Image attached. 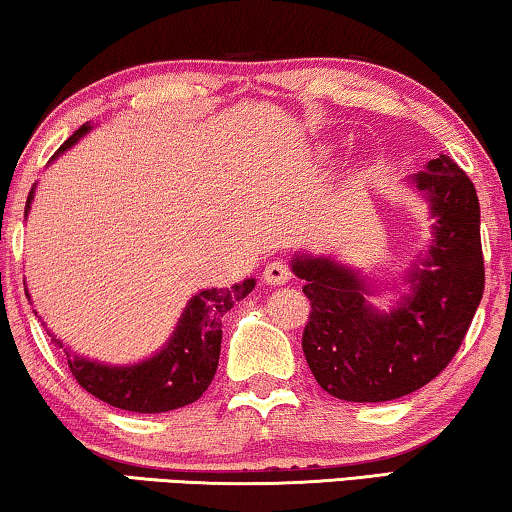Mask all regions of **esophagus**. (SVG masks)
<instances>
[{
    "mask_svg": "<svg viewBox=\"0 0 512 512\" xmlns=\"http://www.w3.org/2000/svg\"><path fill=\"white\" fill-rule=\"evenodd\" d=\"M291 277H293L291 265L284 261H270L268 265H265V272H263L265 284L281 286V284H286V281H291Z\"/></svg>",
    "mask_w": 512,
    "mask_h": 512,
    "instance_id": "34e87169",
    "label": "esophagus"
}]
</instances>
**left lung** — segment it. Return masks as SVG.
<instances>
[{"label": "left lung", "mask_w": 512, "mask_h": 512, "mask_svg": "<svg viewBox=\"0 0 512 512\" xmlns=\"http://www.w3.org/2000/svg\"><path fill=\"white\" fill-rule=\"evenodd\" d=\"M436 217L434 242L411 272V295L383 316L362 281L328 258H295L307 284L302 351L314 379L346 402H390L436 379L462 346L485 291L480 205L469 175L441 154L413 177Z\"/></svg>", "instance_id": "8db88e82"}]
</instances>
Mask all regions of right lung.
Returning <instances> with one entry per match:
<instances>
[{"label": "right lung", "mask_w": 512, "mask_h": 512, "mask_svg": "<svg viewBox=\"0 0 512 512\" xmlns=\"http://www.w3.org/2000/svg\"><path fill=\"white\" fill-rule=\"evenodd\" d=\"M85 131L87 127H80L71 138H66V143L55 152V157L59 152L69 150ZM32 198L34 187L27 196L25 214L29 212ZM254 284V279H247L231 288H219V291L212 288V291L194 295L168 346L140 365L106 367L83 358H71L66 353L73 379L78 381L80 388L99 397L101 402L124 411L164 413L196 402L217 374L221 316L231 311L235 302L242 300L244 295H249Z\"/></svg>", "instance_id": "add662e5"}]
</instances>
